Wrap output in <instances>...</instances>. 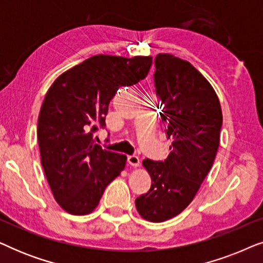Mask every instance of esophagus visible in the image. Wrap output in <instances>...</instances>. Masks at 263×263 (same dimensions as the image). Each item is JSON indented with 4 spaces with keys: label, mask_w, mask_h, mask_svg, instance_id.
Masks as SVG:
<instances>
[{
    "label": "esophagus",
    "mask_w": 263,
    "mask_h": 263,
    "mask_svg": "<svg viewBox=\"0 0 263 263\" xmlns=\"http://www.w3.org/2000/svg\"><path fill=\"white\" fill-rule=\"evenodd\" d=\"M128 163H129V165H132V166H134V167L139 166V165H140L139 157L138 156H129L128 157Z\"/></svg>",
    "instance_id": "34e87169"
}]
</instances>
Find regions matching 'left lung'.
Returning a JSON list of instances; mask_svg holds the SVG:
<instances>
[{"label": "left lung", "mask_w": 263, "mask_h": 263, "mask_svg": "<svg viewBox=\"0 0 263 263\" xmlns=\"http://www.w3.org/2000/svg\"><path fill=\"white\" fill-rule=\"evenodd\" d=\"M154 62L171 152L164 161H142L152 185L135 206L145 220L163 222L189 206L210 172L220 142L222 112L214 88L192 63L171 53H159Z\"/></svg>", "instance_id": "8db88e82"}]
</instances>
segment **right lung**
Here are the masks:
<instances>
[{
    "instance_id": "right-lung-1",
    "label": "right lung",
    "mask_w": 263,
    "mask_h": 263,
    "mask_svg": "<svg viewBox=\"0 0 263 263\" xmlns=\"http://www.w3.org/2000/svg\"><path fill=\"white\" fill-rule=\"evenodd\" d=\"M152 59L92 56L61 74L46 92L37 127L41 161L53 197L68 213H92L124 170L127 156L96 145L93 132L105 127L117 89L143 80Z\"/></svg>"
}]
</instances>
